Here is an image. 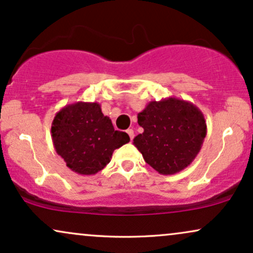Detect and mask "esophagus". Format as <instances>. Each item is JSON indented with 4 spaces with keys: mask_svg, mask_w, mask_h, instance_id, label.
<instances>
[{
    "mask_svg": "<svg viewBox=\"0 0 253 253\" xmlns=\"http://www.w3.org/2000/svg\"><path fill=\"white\" fill-rule=\"evenodd\" d=\"M127 134L129 135V138H130V140H133V138H134V130L133 129H127Z\"/></svg>",
    "mask_w": 253,
    "mask_h": 253,
    "instance_id": "esophagus-1",
    "label": "esophagus"
}]
</instances>
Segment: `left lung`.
<instances>
[{
	"label": "left lung",
	"instance_id": "obj_1",
	"mask_svg": "<svg viewBox=\"0 0 253 253\" xmlns=\"http://www.w3.org/2000/svg\"><path fill=\"white\" fill-rule=\"evenodd\" d=\"M138 124L144 132L133 145L162 175H173L193 163L207 134L201 110L176 97L151 101L138 114Z\"/></svg>",
	"mask_w": 253,
	"mask_h": 253
}]
</instances>
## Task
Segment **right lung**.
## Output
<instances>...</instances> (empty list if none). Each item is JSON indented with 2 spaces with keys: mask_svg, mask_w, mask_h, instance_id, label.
Here are the masks:
<instances>
[{
  "mask_svg": "<svg viewBox=\"0 0 253 253\" xmlns=\"http://www.w3.org/2000/svg\"><path fill=\"white\" fill-rule=\"evenodd\" d=\"M51 136L56 152L66 167L83 176L95 175L109 163L114 150L129 141L126 132L115 130L100 103L68 104L52 121Z\"/></svg>",
  "mask_w": 253,
  "mask_h": 253,
  "instance_id": "right-lung-1",
  "label": "right lung"
}]
</instances>
